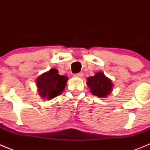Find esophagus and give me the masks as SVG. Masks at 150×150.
<instances>
[{
  "label": "esophagus",
  "mask_w": 150,
  "mask_h": 150,
  "mask_svg": "<svg viewBox=\"0 0 150 150\" xmlns=\"http://www.w3.org/2000/svg\"><path fill=\"white\" fill-rule=\"evenodd\" d=\"M74 76H76V77L81 78V77H83V73H78V74H75Z\"/></svg>",
  "instance_id": "1"
}]
</instances>
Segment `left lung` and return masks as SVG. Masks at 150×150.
I'll list each match as a JSON object with an SVG mask.
<instances>
[{
  "mask_svg": "<svg viewBox=\"0 0 150 150\" xmlns=\"http://www.w3.org/2000/svg\"><path fill=\"white\" fill-rule=\"evenodd\" d=\"M87 86L91 94L100 98H107L112 93L113 83L103 72H97L92 76L87 78Z\"/></svg>",
  "mask_w": 150,
  "mask_h": 150,
  "instance_id": "8db88e82",
  "label": "left lung"
}]
</instances>
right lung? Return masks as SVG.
<instances>
[{"instance_id":"right-lung-1","label":"right lung","mask_w":150,"mask_h":150,"mask_svg":"<svg viewBox=\"0 0 150 150\" xmlns=\"http://www.w3.org/2000/svg\"><path fill=\"white\" fill-rule=\"evenodd\" d=\"M58 73L57 69L52 68L37 78L36 85L41 98L52 100L64 90L68 77L61 76Z\"/></svg>"}]
</instances>
